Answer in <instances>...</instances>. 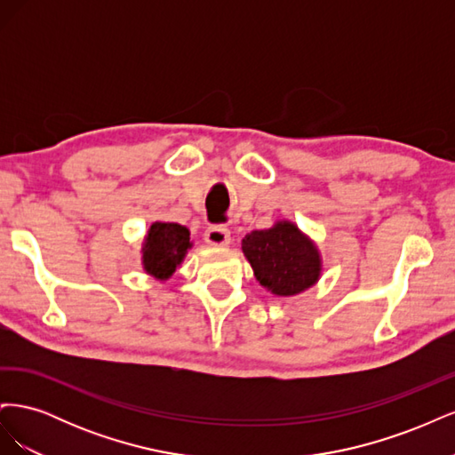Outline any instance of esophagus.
Instances as JSON below:
<instances>
[{"mask_svg":"<svg viewBox=\"0 0 455 455\" xmlns=\"http://www.w3.org/2000/svg\"><path fill=\"white\" fill-rule=\"evenodd\" d=\"M204 241L211 246H228L231 243L229 229L224 226H212L204 231Z\"/></svg>","mask_w":455,"mask_h":455,"instance_id":"34e87169","label":"esophagus"}]
</instances>
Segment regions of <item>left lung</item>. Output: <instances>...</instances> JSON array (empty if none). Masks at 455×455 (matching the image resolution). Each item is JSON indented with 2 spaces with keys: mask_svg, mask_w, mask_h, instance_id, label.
<instances>
[{
  "mask_svg": "<svg viewBox=\"0 0 455 455\" xmlns=\"http://www.w3.org/2000/svg\"><path fill=\"white\" fill-rule=\"evenodd\" d=\"M241 249L259 284L279 298L306 292L323 275L319 246L291 220L246 233Z\"/></svg>",
  "mask_w": 455,
  "mask_h": 455,
  "instance_id": "1",
  "label": "left lung"
}]
</instances>
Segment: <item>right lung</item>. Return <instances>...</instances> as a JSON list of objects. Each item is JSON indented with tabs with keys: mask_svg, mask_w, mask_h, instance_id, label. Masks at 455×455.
I'll list each match as a JSON object with an SVG mask.
<instances>
[{
	"mask_svg": "<svg viewBox=\"0 0 455 455\" xmlns=\"http://www.w3.org/2000/svg\"><path fill=\"white\" fill-rule=\"evenodd\" d=\"M194 246L189 229L174 222H154L142 243V267L157 281L171 279Z\"/></svg>",
	"mask_w": 455,
	"mask_h": 455,
	"instance_id": "add662e5",
	"label": "right lung"
}]
</instances>
